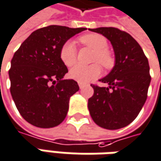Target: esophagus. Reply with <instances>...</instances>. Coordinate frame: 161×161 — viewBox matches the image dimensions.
<instances>
[{
  "instance_id": "esophagus-1",
  "label": "esophagus",
  "mask_w": 161,
  "mask_h": 161,
  "mask_svg": "<svg viewBox=\"0 0 161 161\" xmlns=\"http://www.w3.org/2000/svg\"><path fill=\"white\" fill-rule=\"evenodd\" d=\"M78 85H79V88L83 89L84 87V84H82V83H78Z\"/></svg>"
}]
</instances>
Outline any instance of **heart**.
I'll return each instance as SVG.
<instances>
[{"instance_id":"1","label":"heart","mask_w":161,"mask_h":161,"mask_svg":"<svg viewBox=\"0 0 161 161\" xmlns=\"http://www.w3.org/2000/svg\"><path fill=\"white\" fill-rule=\"evenodd\" d=\"M82 44L95 50L93 62H97L104 69H111L114 64V58L107 49V40L98 34H88L79 38ZM60 58L67 67L72 66L77 61V49L74 42L68 41L60 49ZM101 68L97 64L89 66L77 64L69 71V77L79 83H87L99 77Z\"/></svg>"}]
</instances>
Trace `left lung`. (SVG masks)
I'll use <instances>...</instances> for the list:
<instances>
[{"label": "left lung", "instance_id": "1", "mask_svg": "<svg viewBox=\"0 0 161 161\" xmlns=\"http://www.w3.org/2000/svg\"><path fill=\"white\" fill-rule=\"evenodd\" d=\"M89 30L107 38L115 54L114 67L99 80L107 87L92 84L94 94L88 100L90 114L100 127L123 128L135 119L147 100L151 82L148 60L140 45L126 32L112 27Z\"/></svg>", "mask_w": 161, "mask_h": 161}]
</instances>
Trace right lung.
<instances>
[{
    "label": "right lung",
    "mask_w": 161,
    "mask_h": 161,
    "mask_svg": "<svg viewBox=\"0 0 161 161\" xmlns=\"http://www.w3.org/2000/svg\"><path fill=\"white\" fill-rule=\"evenodd\" d=\"M86 28L50 25L34 31L15 51L8 71L10 92L22 118L40 128L55 127L64 120L69 97L79 90L60 58L69 38Z\"/></svg>",
    "instance_id": "add662e5"
}]
</instances>
